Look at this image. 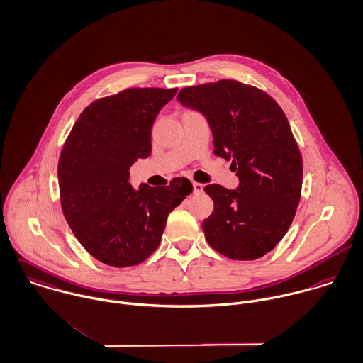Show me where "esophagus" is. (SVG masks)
Instances as JSON below:
<instances>
[{"label": "esophagus", "mask_w": 363, "mask_h": 363, "mask_svg": "<svg viewBox=\"0 0 363 363\" xmlns=\"http://www.w3.org/2000/svg\"><path fill=\"white\" fill-rule=\"evenodd\" d=\"M193 190H194V193L196 194H200V193H203V190H204V186L201 184V183H193Z\"/></svg>", "instance_id": "esophagus-1"}]
</instances>
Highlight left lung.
<instances>
[{"label":"left lung","instance_id":"obj_1","mask_svg":"<svg viewBox=\"0 0 363 363\" xmlns=\"http://www.w3.org/2000/svg\"><path fill=\"white\" fill-rule=\"evenodd\" d=\"M177 101L207 118L214 153L231 160L240 179L237 190L206 186L214 201L206 240L234 260L262 257L286 235L301 196L303 159L283 110L237 80L186 87Z\"/></svg>","mask_w":363,"mask_h":363}]
</instances>
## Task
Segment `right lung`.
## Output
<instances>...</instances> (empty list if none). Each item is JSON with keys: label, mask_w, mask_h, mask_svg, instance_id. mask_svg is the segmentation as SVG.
I'll return each instance as SVG.
<instances>
[{"label": "right lung", "mask_w": 363, "mask_h": 363, "mask_svg": "<svg viewBox=\"0 0 363 363\" xmlns=\"http://www.w3.org/2000/svg\"><path fill=\"white\" fill-rule=\"evenodd\" d=\"M177 89H128L93 101L57 166L60 203L77 241L101 263L135 266L159 246L167 216L193 191L186 177L133 190L129 167L152 152V125Z\"/></svg>", "instance_id": "add662e5"}]
</instances>
